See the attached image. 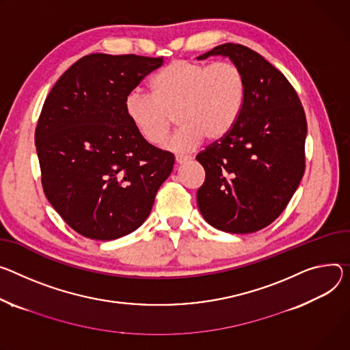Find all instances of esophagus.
<instances>
[{
    "mask_svg": "<svg viewBox=\"0 0 350 350\" xmlns=\"http://www.w3.org/2000/svg\"><path fill=\"white\" fill-rule=\"evenodd\" d=\"M188 162H191V157H189V156H183V154L176 156V163L177 165H185Z\"/></svg>",
    "mask_w": 350,
    "mask_h": 350,
    "instance_id": "obj_1",
    "label": "esophagus"
}]
</instances>
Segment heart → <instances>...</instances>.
<instances>
[{
  "instance_id": "1",
  "label": "heart",
  "mask_w": 350,
  "mask_h": 350,
  "mask_svg": "<svg viewBox=\"0 0 350 350\" xmlns=\"http://www.w3.org/2000/svg\"><path fill=\"white\" fill-rule=\"evenodd\" d=\"M245 99L241 70L229 61L205 64L176 59L152 79V93L131 90L125 114L137 133L152 146H161L174 122L181 125L166 148L187 153L204 138L219 141L234 126Z\"/></svg>"
}]
</instances>
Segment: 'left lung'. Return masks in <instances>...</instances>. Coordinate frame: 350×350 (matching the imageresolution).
Segmentation results:
<instances>
[{
  "label": "left lung",
  "mask_w": 350,
  "mask_h": 350,
  "mask_svg": "<svg viewBox=\"0 0 350 350\" xmlns=\"http://www.w3.org/2000/svg\"><path fill=\"white\" fill-rule=\"evenodd\" d=\"M225 55L245 79V99L230 133L197 154L205 181L198 208L217 230H261L288 206L306 169L307 121L295 88L254 50L225 43L202 54Z\"/></svg>",
  "instance_id": "8db88e82"
}]
</instances>
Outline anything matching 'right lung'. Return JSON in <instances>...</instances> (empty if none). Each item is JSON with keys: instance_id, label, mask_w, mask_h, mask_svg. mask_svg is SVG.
I'll use <instances>...</instances> for the list:
<instances>
[{"instance_id": "obj_1", "label": "right lung", "mask_w": 350, "mask_h": 350, "mask_svg": "<svg viewBox=\"0 0 350 350\" xmlns=\"http://www.w3.org/2000/svg\"><path fill=\"white\" fill-rule=\"evenodd\" d=\"M163 57L94 53L71 66L43 105L35 142L43 191L77 233L109 241L149 216L174 154L149 145L124 100Z\"/></svg>"}]
</instances>
